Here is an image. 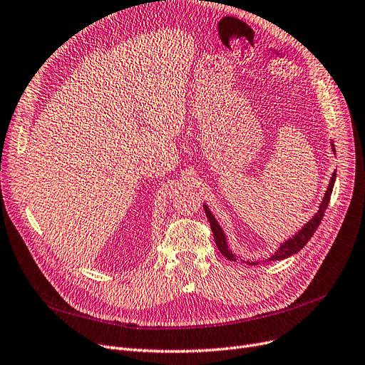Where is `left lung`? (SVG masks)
<instances>
[{
  "instance_id": "8db88e82",
  "label": "left lung",
  "mask_w": 365,
  "mask_h": 365,
  "mask_svg": "<svg viewBox=\"0 0 365 365\" xmlns=\"http://www.w3.org/2000/svg\"><path fill=\"white\" fill-rule=\"evenodd\" d=\"M329 141H331V150H333V153L336 154L334 143H333V140H329ZM334 181H336V170L333 172L331 178H329L328 188H327V192H325V195H324V199L321 200L319 210L317 211V214H315L314 217H312L296 235H292V237L284 240L282 244L279 245V248H277L270 257H267L266 259H257V262H251V259H244V258L236 255V254L232 251V248H230V245H229V242H227V236H225V233H224L222 227L220 225V222L217 221V218L214 217V214L211 212L210 207H207V205L203 203V210H205V214H206V217H207V221H210V224H211V230H212V233H214L215 244H217L220 252H221L225 258L230 259V262H242V263H247V264H251V266L259 264L262 262H263V263H267V262H279V259H285V258H288V257H291V255H294V254H297L302 248H304V245L310 240V237L314 236V233H315L317 229H318V225L321 224V220H322V217H324V214H325V210H327V206H328V203H329V197H331V193H333Z\"/></svg>"
}]
</instances>
